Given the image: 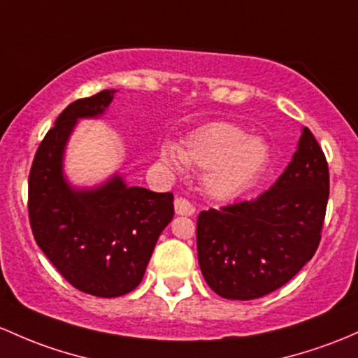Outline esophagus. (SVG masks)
I'll return each instance as SVG.
<instances>
[{
	"label": "esophagus",
	"instance_id": "esophagus-1",
	"mask_svg": "<svg viewBox=\"0 0 358 358\" xmlns=\"http://www.w3.org/2000/svg\"><path fill=\"white\" fill-rule=\"evenodd\" d=\"M174 210H176V213L182 215V217H191V215L194 213V206L191 205V203L187 201V199H184V198L176 199V201H174Z\"/></svg>",
	"mask_w": 358,
	"mask_h": 358
}]
</instances>
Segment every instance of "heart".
Instances as JSON below:
<instances>
[{
    "label": "heart",
    "instance_id": "heart-1",
    "mask_svg": "<svg viewBox=\"0 0 358 358\" xmlns=\"http://www.w3.org/2000/svg\"><path fill=\"white\" fill-rule=\"evenodd\" d=\"M159 157L174 176H184L189 167L205 171V193L217 201H230L259 180L270 162V150L261 138L248 136L239 126L210 122L191 133L182 147L164 143Z\"/></svg>",
    "mask_w": 358,
    "mask_h": 358
}]
</instances>
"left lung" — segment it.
I'll return each mask as SVG.
<instances>
[{"label":"left lung","instance_id":"obj_1","mask_svg":"<svg viewBox=\"0 0 358 358\" xmlns=\"http://www.w3.org/2000/svg\"><path fill=\"white\" fill-rule=\"evenodd\" d=\"M329 196L316 138L302 128L297 150L266 193L198 217V263L215 294L252 301L271 294L313 259Z\"/></svg>","mask_w":358,"mask_h":358}]
</instances>
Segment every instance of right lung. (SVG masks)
Returning a JSON list of instances; mask_svg holds the SVG:
<instances>
[{"label":"right lung","instance_id":"right-lung-1","mask_svg":"<svg viewBox=\"0 0 358 358\" xmlns=\"http://www.w3.org/2000/svg\"><path fill=\"white\" fill-rule=\"evenodd\" d=\"M116 92L70 103L42 140L29 176V217L37 245L73 287L103 299L140 285L157 241L174 217L172 193L129 186L119 172L95 186H76L64 172L78 121L101 119Z\"/></svg>","mask_w":358,"mask_h":358}]
</instances>
